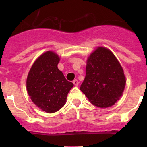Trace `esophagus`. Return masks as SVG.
<instances>
[{"label": "esophagus", "instance_id": "obj_1", "mask_svg": "<svg viewBox=\"0 0 147 147\" xmlns=\"http://www.w3.org/2000/svg\"><path fill=\"white\" fill-rule=\"evenodd\" d=\"M72 82H73L74 85H75V86H78V84H79V82H78V80H74Z\"/></svg>", "mask_w": 147, "mask_h": 147}]
</instances>
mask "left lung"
I'll return each instance as SVG.
<instances>
[{
    "instance_id": "8db88e82",
    "label": "left lung",
    "mask_w": 147,
    "mask_h": 147,
    "mask_svg": "<svg viewBox=\"0 0 147 147\" xmlns=\"http://www.w3.org/2000/svg\"><path fill=\"white\" fill-rule=\"evenodd\" d=\"M125 85L119 60L109 49L98 46L87 57L85 78L80 90L93 105L107 108L119 100Z\"/></svg>"
}]
</instances>
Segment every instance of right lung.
<instances>
[{"instance_id":"1","label":"right lung","mask_w":147,"mask_h":147,"mask_svg":"<svg viewBox=\"0 0 147 147\" xmlns=\"http://www.w3.org/2000/svg\"><path fill=\"white\" fill-rule=\"evenodd\" d=\"M60 60L57 53L46 51L35 60L27 77L26 89L30 98L47 113H54L64 106L74 86L57 67Z\"/></svg>"}]
</instances>
